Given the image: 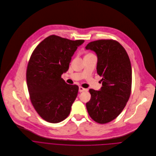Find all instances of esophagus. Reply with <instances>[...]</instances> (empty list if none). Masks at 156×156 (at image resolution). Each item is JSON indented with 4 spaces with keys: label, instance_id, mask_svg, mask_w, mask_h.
I'll use <instances>...</instances> for the list:
<instances>
[{
    "label": "esophagus",
    "instance_id": "1",
    "mask_svg": "<svg viewBox=\"0 0 156 156\" xmlns=\"http://www.w3.org/2000/svg\"><path fill=\"white\" fill-rule=\"evenodd\" d=\"M86 90H87V89H84V88H83V87H81V86H80V87H79V92H83V91H86Z\"/></svg>",
    "mask_w": 156,
    "mask_h": 156
}]
</instances>
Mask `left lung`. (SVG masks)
<instances>
[{
  "instance_id": "8db88e82",
  "label": "left lung",
  "mask_w": 156,
  "mask_h": 156,
  "mask_svg": "<svg viewBox=\"0 0 156 156\" xmlns=\"http://www.w3.org/2000/svg\"><path fill=\"white\" fill-rule=\"evenodd\" d=\"M86 49L97 56V72L102 86L99 90L89 89L90 100L86 108L90 118L99 124L116 118L126 105L131 93L132 67L126 49L117 41L99 40L91 41Z\"/></svg>"
}]
</instances>
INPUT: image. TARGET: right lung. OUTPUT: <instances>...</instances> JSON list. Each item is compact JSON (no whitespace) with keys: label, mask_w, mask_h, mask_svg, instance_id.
<instances>
[{"label":"right lung","mask_w":156,"mask_h":156,"mask_svg":"<svg viewBox=\"0 0 156 156\" xmlns=\"http://www.w3.org/2000/svg\"><path fill=\"white\" fill-rule=\"evenodd\" d=\"M84 41L50 35L30 56L26 72L30 100L38 114L48 122H60L70 113L78 86L68 84L61 75L69 70L72 57Z\"/></svg>","instance_id":"right-lung-1"}]
</instances>
